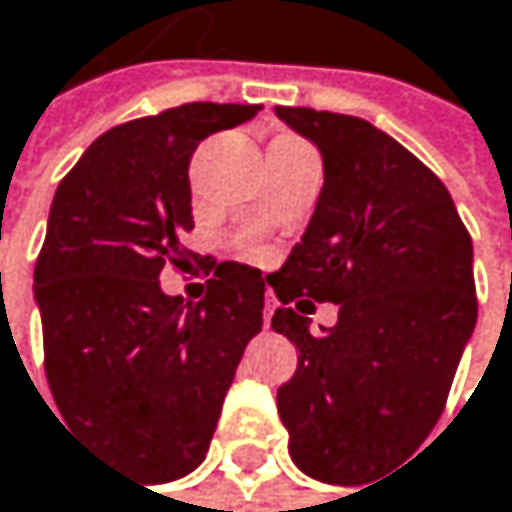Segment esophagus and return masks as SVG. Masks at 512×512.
<instances>
[{
    "instance_id": "obj_1",
    "label": "esophagus",
    "mask_w": 512,
    "mask_h": 512,
    "mask_svg": "<svg viewBox=\"0 0 512 512\" xmlns=\"http://www.w3.org/2000/svg\"><path fill=\"white\" fill-rule=\"evenodd\" d=\"M274 307H277V304H274V301L268 298V301H265V313H262V319H265V328H271V316H274Z\"/></svg>"
}]
</instances>
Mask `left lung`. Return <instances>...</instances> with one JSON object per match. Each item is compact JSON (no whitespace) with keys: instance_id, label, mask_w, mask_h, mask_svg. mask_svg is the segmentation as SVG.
<instances>
[{"instance_id":"8db88e82","label":"left lung","mask_w":512,"mask_h":512,"mask_svg":"<svg viewBox=\"0 0 512 512\" xmlns=\"http://www.w3.org/2000/svg\"><path fill=\"white\" fill-rule=\"evenodd\" d=\"M274 113L325 163L307 232L265 277L283 304L271 328L298 349L277 411L304 474L364 486L408 459L444 411L477 322L471 235L441 178L384 130L310 107ZM325 300L338 325L310 332L306 316Z\"/></svg>"}]
</instances>
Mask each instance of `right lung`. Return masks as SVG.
I'll list each match as a JSON object with an SVG mask.
<instances>
[{
    "instance_id": "add662e5",
    "label": "right lung",
    "mask_w": 512,
    "mask_h": 512,
    "mask_svg": "<svg viewBox=\"0 0 512 512\" xmlns=\"http://www.w3.org/2000/svg\"><path fill=\"white\" fill-rule=\"evenodd\" d=\"M259 110L196 101L125 122L86 148L53 196L35 262L47 384L65 426L142 483L178 480L205 459L235 367L262 331L259 268L208 256L214 277L196 304L157 280L196 259L181 247L196 145Z\"/></svg>"
}]
</instances>
